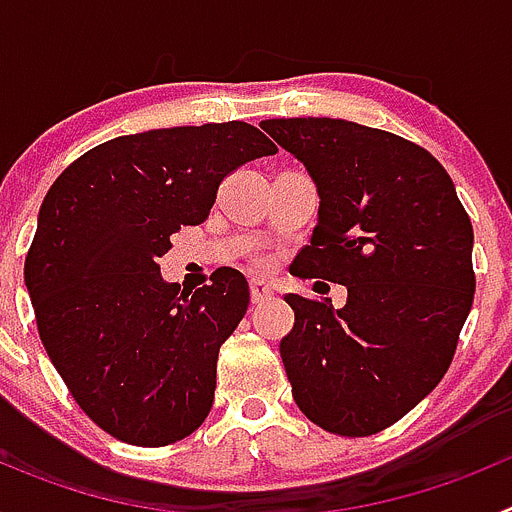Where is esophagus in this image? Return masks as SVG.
<instances>
[{
    "label": "esophagus",
    "instance_id": "obj_1",
    "mask_svg": "<svg viewBox=\"0 0 512 512\" xmlns=\"http://www.w3.org/2000/svg\"><path fill=\"white\" fill-rule=\"evenodd\" d=\"M271 295H274V289H271L269 282H264V279H251V300L256 302V305L269 300Z\"/></svg>",
    "mask_w": 512,
    "mask_h": 512
}]
</instances>
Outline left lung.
I'll list each match as a JSON object with an SVG mask.
<instances>
[{
	"instance_id": "1",
	"label": "left lung",
	"mask_w": 512,
	"mask_h": 512,
	"mask_svg": "<svg viewBox=\"0 0 512 512\" xmlns=\"http://www.w3.org/2000/svg\"><path fill=\"white\" fill-rule=\"evenodd\" d=\"M318 189V225L289 271L348 289L346 305L287 295L279 343L297 408L338 436L397 423L441 382L474 300V233L425 148L333 117L264 120Z\"/></svg>"
}]
</instances>
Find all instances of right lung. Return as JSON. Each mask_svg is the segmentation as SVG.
Instances as JSON below:
<instances>
[{
    "label": "right lung",
    "instance_id": "right-lung-1",
    "mask_svg": "<svg viewBox=\"0 0 512 512\" xmlns=\"http://www.w3.org/2000/svg\"><path fill=\"white\" fill-rule=\"evenodd\" d=\"M277 146L248 122L120 135L76 158L45 194L25 287L38 333L79 408L133 446L197 431L215 400L217 351L248 310L223 266L179 292L158 259L200 225L230 171Z\"/></svg>",
    "mask_w": 512,
    "mask_h": 512
}]
</instances>
